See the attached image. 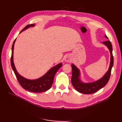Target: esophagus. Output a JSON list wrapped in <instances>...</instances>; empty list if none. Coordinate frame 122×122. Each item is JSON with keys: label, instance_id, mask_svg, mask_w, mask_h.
<instances>
[{"label": "esophagus", "instance_id": "obj_1", "mask_svg": "<svg viewBox=\"0 0 122 122\" xmlns=\"http://www.w3.org/2000/svg\"><path fill=\"white\" fill-rule=\"evenodd\" d=\"M64 61L66 62H71L72 61V58L71 56L69 55L66 56L65 58H64Z\"/></svg>", "mask_w": 122, "mask_h": 122}]
</instances>
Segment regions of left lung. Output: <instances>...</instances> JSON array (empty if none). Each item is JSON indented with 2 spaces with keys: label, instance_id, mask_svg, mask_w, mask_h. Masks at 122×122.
<instances>
[{
  "label": "left lung",
  "instance_id": "left-lung-1",
  "mask_svg": "<svg viewBox=\"0 0 122 122\" xmlns=\"http://www.w3.org/2000/svg\"><path fill=\"white\" fill-rule=\"evenodd\" d=\"M105 37L107 39H108L105 35ZM102 43L107 46L110 52L111 61L108 70L104 76H103L101 77V79L97 80V81L92 82L84 83L82 82L81 79V74H80L81 73H80V70L74 64H72L71 65L72 84L77 91L83 93V94H89L97 92V91L105 86L110 79L111 70H112V68L113 66L114 61L112 54V46L110 41H104V42H103Z\"/></svg>",
  "mask_w": 122,
  "mask_h": 122
}]
</instances>
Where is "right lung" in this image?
Masks as SVG:
<instances>
[{
  "label": "right lung",
  "mask_w": 122,
  "mask_h": 122,
  "mask_svg": "<svg viewBox=\"0 0 122 122\" xmlns=\"http://www.w3.org/2000/svg\"><path fill=\"white\" fill-rule=\"evenodd\" d=\"M35 25L34 24L27 25L21 30L20 33L30 27H35ZM15 40H16V39L15 40L12 46L11 65L19 84L24 89L31 92L41 93L46 91L47 90L50 89L53 83L54 76H55L58 70L62 66V63H60L51 68L45 74H44L43 76L39 77V78L35 80H30L25 78L18 73L16 69H15L14 62V49Z\"/></svg>",
  "instance_id": "obj_1"
}]
</instances>
